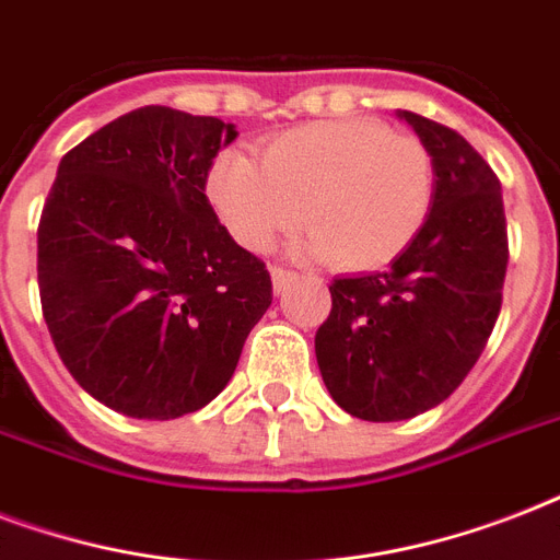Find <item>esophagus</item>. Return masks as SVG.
<instances>
[{"label": "esophagus", "mask_w": 560, "mask_h": 560, "mask_svg": "<svg viewBox=\"0 0 560 560\" xmlns=\"http://www.w3.org/2000/svg\"><path fill=\"white\" fill-rule=\"evenodd\" d=\"M270 276H272V290H276V293H281V290L288 288L290 281L296 279V272L288 270V267H270Z\"/></svg>", "instance_id": "34e87169"}]
</instances>
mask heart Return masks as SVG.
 Wrapping results in <instances>:
<instances>
[{"label":"heart","instance_id":"b5f03b06","mask_svg":"<svg viewBox=\"0 0 560 560\" xmlns=\"http://www.w3.org/2000/svg\"><path fill=\"white\" fill-rule=\"evenodd\" d=\"M433 191L427 144L372 118L290 127L261 162L220 151L206 171V200L244 249H270L302 220L311 232L299 249L342 270L395 261L427 223Z\"/></svg>","mask_w":560,"mask_h":560}]
</instances>
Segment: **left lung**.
<instances>
[{"label":"left lung","mask_w":560,"mask_h":560,"mask_svg":"<svg viewBox=\"0 0 560 560\" xmlns=\"http://www.w3.org/2000/svg\"><path fill=\"white\" fill-rule=\"evenodd\" d=\"M435 165L418 237L381 272L334 279L316 363L331 398L363 421L442 404L486 349L503 305L509 235L500 179L456 130L398 109Z\"/></svg>","instance_id":"1"}]
</instances>
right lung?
<instances>
[{
    "mask_svg": "<svg viewBox=\"0 0 560 560\" xmlns=\"http://www.w3.org/2000/svg\"><path fill=\"white\" fill-rule=\"evenodd\" d=\"M235 136L214 116L142 107L60 160L37 226L39 302L63 366L116 412L206 407L270 307L264 261L206 200Z\"/></svg>",
    "mask_w": 560,
    "mask_h": 560,
    "instance_id": "add662e5",
    "label": "right lung"
}]
</instances>
